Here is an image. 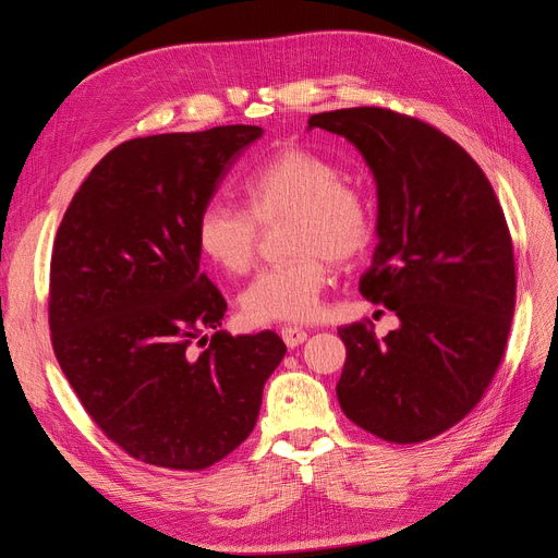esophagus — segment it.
I'll list each match as a JSON object with an SVG mask.
<instances>
[{
  "label": "esophagus",
  "instance_id": "esophagus-1",
  "mask_svg": "<svg viewBox=\"0 0 558 558\" xmlns=\"http://www.w3.org/2000/svg\"><path fill=\"white\" fill-rule=\"evenodd\" d=\"M281 337H283V342H286V347H300L302 342L307 340V332L302 330V328H295V326H283L281 328Z\"/></svg>",
  "mask_w": 558,
  "mask_h": 558
}]
</instances>
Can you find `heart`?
Wrapping results in <instances>:
<instances>
[{
    "label": "heart",
    "instance_id": "obj_1",
    "mask_svg": "<svg viewBox=\"0 0 558 558\" xmlns=\"http://www.w3.org/2000/svg\"><path fill=\"white\" fill-rule=\"evenodd\" d=\"M238 191L244 209L218 199L199 209L197 248L223 272L246 275L256 260L260 226L289 218L286 248L293 256L258 272L240 295V307L253 326L310 320L320 307L330 258L351 263L373 242V205L330 158L300 146L258 162Z\"/></svg>",
    "mask_w": 558,
    "mask_h": 558
}]
</instances>
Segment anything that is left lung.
I'll return each mask as SVG.
<instances>
[{"label":"left lung","instance_id":"left-lung-1","mask_svg":"<svg viewBox=\"0 0 558 558\" xmlns=\"http://www.w3.org/2000/svg\"><path fill=\"white\" fill-rule=\"evenodd\" d=\"M310 128L342 134L375 174L379 244L359 289L400 318L384 340L367 320L337 330V400L386 442H426L477 408L508 347L517 272L500 202L468 150L418 118L353 107Z\"/></svg>","mask_w":558,"mask_h":558}]
</instances>
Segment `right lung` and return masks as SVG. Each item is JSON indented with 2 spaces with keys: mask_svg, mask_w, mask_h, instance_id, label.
Listing matches in <instances>:
<instances>
[{
  "mask_svg": "<svg viewBox=\"0 0 558 558\" xmlns=\"http://www.w3.org/2000/svg\"><path fill=\"white\" fill-rule=\"evenodd\" d=\"M260 134L218 125L123 142L93 167L58 228L56 359L99 430L142 463L195 472L226 459L256 426L286 353L272 330H218L228 302L199 272L195 242L199 209Z\"/></svg>",
  "mask_w": 558,
  "mask_h": 558,
  "instance_id": "obj_1",
  "label": "right lung"
}]
</instances>
